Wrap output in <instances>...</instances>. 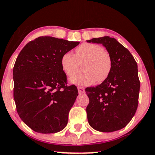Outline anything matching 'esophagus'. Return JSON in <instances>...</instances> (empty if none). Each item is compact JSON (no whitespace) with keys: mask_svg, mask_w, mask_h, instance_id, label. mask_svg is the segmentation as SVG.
Segmentation results:
<instances>
[{"mask_svg":"<svg viewBox=\"0 0 155 155\" xmlns=\"http://www.w3.org/2000/svg\"><path fill=\"white\" fill-rule=\"evenodd\" d=\"M77 88H78V91H79V94H83V93H84V91H85V89H84V87H78Z\"/></svg>","mask_w":155,"mask_h":155,"instance_id":"obj_1","label":"esophagus"}]
</instances>
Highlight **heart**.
I'll use <instances>...</instances> for the list:
<instances>
[{
	"instance_id": "heart-1",
	"label": "heart",
	"mask_w": 155,
	"mask_h": 155,
	"mask_svg": "<svg viewBox=\"0 0 155 155\" xmlns=\"http://www.w3.org/2000/svg\"><path fill=\"white\" fill-rule=\"evenodd\" d=\"M83 64L84 72L72 78L71 81L84 86L102 82L108 78L111 70V59L100 45L84 43L76 48L75 54L66 52L61 57V64L66 76L72 77L78 73L79 64Z\"/></svg>"
}]
</instances>
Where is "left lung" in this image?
<instances>
[{"instance_id":"8db88e82","label":"left lung","mask_w":155,"mask_h":155,"mask_svg":"<svg viewBox=\"0 0 155 155\" xmlns=\"http://www.w3.org/2000/svg\"><path fill=\"white\" fill-rule=\"evenodd\" d=\"M87 42L102 44L112 64L107 79L96 87L86 88L89 99L88 121L99 132L119 130L131 121L138 107L140 81L137 64L129 50L115 38L104 36Z\"/></svg>"}]
</instances>
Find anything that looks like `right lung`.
Returning <instances> with one entry per match:
<instances>
[{
  "label": "right lung",
  "mask_w": 155,
  "mask_h": 155,
  "mask_svg": "<svg viewBox=\"0 0 155 155\" xmlns=\"http://www.w3.org/2000/svg\"><path fill=\"white\" fill-rule=\"evenodd\" d=\"M79 44L40 36L28 42L18 56L13 71V98L21 120L35 132L56 133L67 124L79 93L75 85H67L61 60Z\"/></svg>",
  "instance_id": "1"
}]
</instances>
